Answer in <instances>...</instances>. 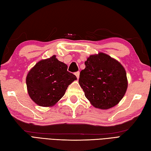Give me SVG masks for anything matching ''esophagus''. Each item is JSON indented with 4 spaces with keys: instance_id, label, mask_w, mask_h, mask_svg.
Wrapping results in <instances>:
<instances>
[{
    "instance_id": "esophagus-1",
    "label": "esophagus",
    "mask_w": 151,
    "mask_h": 151,
    "mask_svg": "<svg viewBox=\"0 0 151 151\" xmlns=\"http://www.w3.org/2000/svg\"><path fill=\"white\" fill-rule=\"evenodd\" d=\"M75 75H76V78H79V76H80V72L79 71H77V72H75Z\"/></svg>"
}]
</instances>
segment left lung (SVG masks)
Returning <instances> with one entry per match:
<instances>
[{
    "instance_id": "8db88e82",
    "label": "left lung",
    "mask_w": 151,
    "mask_h": 151,
    "mask_svg": "<svg viewBox=\"0 0 151 151\" xmlns=\"http://www.w3.org/2000/svg\"><path fill=\"white\" fill-rule=\"evenodd\" d=\"M85 65L78 82L86 97L93 106L102 110L117 104L128 86L127 73L121 64L100 52L89 56Z\"/></svg>"
}]
</instances>
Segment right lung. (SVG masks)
<instances>
[{
  "instance_id": "right-lung-1",
  "label": "right lung",
  "mask_w": 151,
  "mask_h": 151,
  "mask_svg": "<svg viewBox=\"0 0 151 151\" xmlns=\"http://www.w3.org/2000/svg\"><path fill=\"white\" fill-rule=\"evenodd\" d=\"M75 80L76 76L67 71L66 64L54 55L37 63L28 73L26 82L28 94L35 103L51 106L63 97Z\"/></svg>"
}]
</instances>
